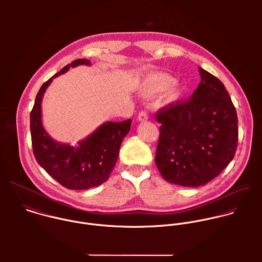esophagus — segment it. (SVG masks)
<instances>
[{"instance_id": "esophagus-1", "label": "esophagus", "mask_w": 262, "mask_h": 262, "mask_svg": "<svg viewBox=\"0 0 262 262\" xmlns=\"http://www.w3.org/2000/svg\"><path fill=\"white\" fill-rule=\"evenodd\" d=\"M147 119H148L147 112H146V111H141L140 113H139V115H138V120H139V121H145V120H147Z\"/></svg>"}]
</instances>
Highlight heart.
<instances>
[{"mask_svg":"<svg viewBox=\"0 0 262 262\" xmlns=\"http://www.w3.org/2000/svg\"><path fill=\"white\" fill-rule=\"evenodd\" d=\"M175 79L167 73H151L143 80L139 91L143 96L149 98L155 97L165 92L164 95L166 100L174 101L179 98L181 93L179 88L175 85Z\"/></svg>","mask_w":262,"mask_h":262,"instance_id":"obj_1","label":"heart"}]
</instances>
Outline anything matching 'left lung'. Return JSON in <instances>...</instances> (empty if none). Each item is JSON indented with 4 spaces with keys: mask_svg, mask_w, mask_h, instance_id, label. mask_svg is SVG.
Here are the masks:
<instances>
[{
    "mask_svg": "<svg viewBox=\"0 0 262 262\" xmlns=\"http://www.w3.org/2000/svg\"><path fill=\"white\" fill-rule=\"evenodd\" d=\"M201 82L189 99L170 103L156 114L161 123L156 163L174 184L204 185L234 158L237 115L224 84L199 68Z\"/></svg>",
    "mask_w": 262,
    "mask_h": 262,
    "instance_id": "8db88e82",
    "label": "left lung"
}]
</instances>
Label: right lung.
I'll list each match as a JSON object with an SVG mask.
<instances>
[{"label":"right lung","mask_w":262,"mask_h":262,"mask_svg":"<svg viewBox=\"0 0 262 262\" xmlns=\"http://www.w3.org/2000/svg\"><path fill=\"white\" fill-rule=\"evenodd\" d=\"M90 65L78 59L66 65L48 80L36 95L30 114V129L34 157L55 180L69 190H87L107 180L119 156V149L130 128L132 120L104 122L77 146L53 140L42 126L41 100L52 81L70 67Z\"/></svg>","instance_id":"add662e5"}]
</instances>
